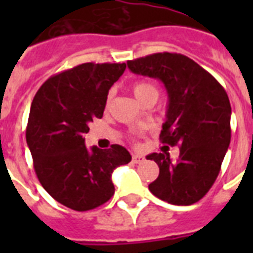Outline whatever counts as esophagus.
I'll list each match as a JSON object with an SVG mask.
<instances>
[{
    "label": "esophagus",
    "mask_w": 253,
    "mask_h": 253,
    "mask_svg": "<svg viewBox=\"0 0 253 253\" xmlns=\"http://www.w3.org/2000/svg\"><path fill=\"white\" fill-rule=\"evenodd\" d=\"M132 162H134L135 164H140V163L144 162V156H143V155H138V154L132 155Z\"/></svg>",
    "instance_id": "34e87169"
}]
</instances>
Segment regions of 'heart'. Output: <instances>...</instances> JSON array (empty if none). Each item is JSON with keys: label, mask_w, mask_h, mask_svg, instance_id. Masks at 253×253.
<instances>
[{"label": "heart", "mask_w": 253, "mask_h": 253, "mask_svg": "<svg viewBox=\"0 0 253 253\" xmlns=\"http://www.w3.org/2000/svg\"><path fill=\"white\" fill-rule=\"evenodd\" d=\"M131 90L134 93L135 98L138 99L140 103H147L148 101H156L159 98V89L158 86L151 83V81H136L131 85ZM110 106V95L107 97L105 107L106 110Z\"/></svg>", "instance_id": "obj_1"}]
</instances>
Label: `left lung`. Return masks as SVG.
<instances>
[{"label":"left lung","instance_id":"obj_1","mask_svg":"<svg viewBox=\"0 0 253 253\" xmlns=\"http://www.w3.org/2000/svg\"><path fill=\"white\" fill-rule=\"evenodd\" d=\"M132 73L162 81L168 93L167 121L160 140L180 144V156L151 154L159 177L151 193L172 205L188 206L210 190L231 140V105L223 86L194 60L181 53H154L127 61Z\"/></svg>","mask_w":253,"mask_h":253}]
</instances>
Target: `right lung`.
<instances>
[{
    "label": "right lung",
    "instance_id": "1",
    "mask_svg": "<svg viewBox=\"0 0 253 253\" xmlns=\"http://www.w3.org/2000/svg\"><path fill=\"white\" fill-rule=\"evenodd\" d=\"M125 63H84L49 77L34 97L26 140L45 192L76 211L103 205L114 194L111 173L131 162L125 147H85L89 123L102 118L109 89Z\"/></svg>",
    "mask_w": 253,
    "mask_h": 253
}]
</instances>
